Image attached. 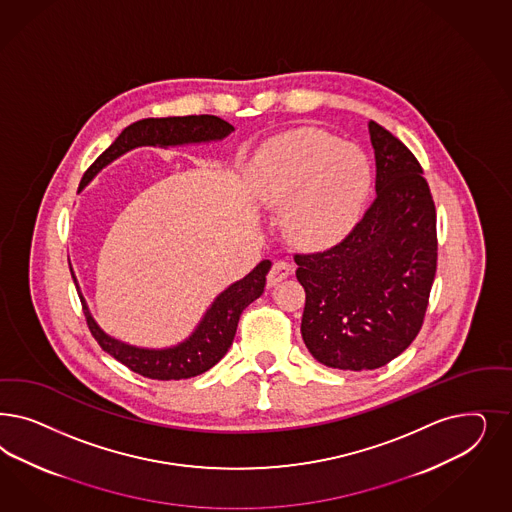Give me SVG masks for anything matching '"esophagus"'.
Returning a JSON list of instances; mask_svg holds the SVG:
<instances>
[{
  "label": "esophagus",
  "instance_id": "1",
  "mask_svg": "<svg viewBox=\"0 0 512 512\" xmlns=\"http://www.w3.org/2000/svg\"><path fill=\"white\" fill-rule=\"evenodd\" d=\"M292 271H294L292 264L282 262V260L275 262L273 267H271V271H269V275H267V286L271 288V286L279 284V282L284 281L288 275H292Z\"/></svg>",
  "mask_w": 512,
  "mask_h": 512
}]
</instances>
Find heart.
<instances>
[{
  "label": "heart",
  "mask_w": 512,
  "mask_h": 512,
  "mask_svg": "<svg viewBox=\"0 0 512 512\" xmlns=\"http://www.w3.org/2000/svg\"><path fill=\"white\" fill-rule=\"evenodd\" d=\"M250 181L265 203H288L286 226L297 243L328 248L356 226L373 171L358 147L322 130H297L256 154Z\"/></svg>",
  "instance_id": "b5f03b06"
}]
</instances>
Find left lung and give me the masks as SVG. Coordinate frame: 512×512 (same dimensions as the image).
Segmentation results:
<instances>
[{
    "label": "left lung",
    "mask_w": 512,
    "mask_h": 512,
    "mask_svg": "<svg viewBox=\"0 0 512 512\" xmlns=\"http://www.w3.org/2000/svg\"><path fill=\"white\" fill-rule=\"evenodd\" d=\"M367 128L377 198L339 245L294 256L305 347L348 371L382 367L413 343L437 269V216L422 167L377 122Z\"/></svg>",
    "instance_id": "1"
}]
</instances>
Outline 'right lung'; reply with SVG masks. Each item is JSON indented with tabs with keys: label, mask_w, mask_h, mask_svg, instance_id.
Segmentation results:
<instances>
[{
	"label": "right lung",
	"mask_w": 512,
	"mask_h": 512,
	"mask_svg": "<svg viewBox=\"0 0 512 512\" xmlns=\"http://www.w3.org/2000/svg\"><path fill=\"white\" fill-rule=\"evenodd\" d=\"M235 128L226 120L213 115L167 116V118H143L130 124L124 132L116 137L115 143L105 150L90 169L84 173L79 192L92 181L105 165L115 162L122 154L137 147H182V145H199L222 141ZM271 269V262L264 260L256 265L241 281L230 284L222 290L211 307L199 320L196 330L184 341L165 348L135 347L120 339L111 337L101 330L98 322L90 313L81 286L71 269V277L77 286V292L83 303L86 324L92 331L99 347L109 356L139 373L147 379L181 380L190 379L209 371L220 362L233 343L239 316L248 305L264 294L265 275Z\"/></svg>",
	"instance_id": "right-lung-1"
}]
</instances>
